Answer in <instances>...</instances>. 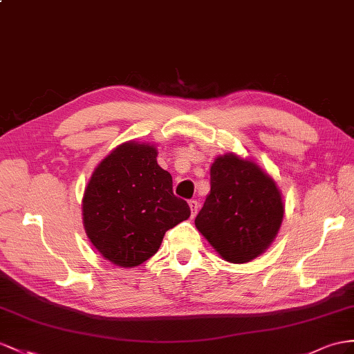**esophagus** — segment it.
<instances>
[{
    "label": "esophagus",
    "instance_id": "obj_1",
    "mask_svg": "<svg viewBox=\"0 0 354 354\" xmlns=\"http://www.w3.org/2000/svg\"><path fill=\"white\" fill-rule=\"evenodd\" d=\"M188 205H189V209H192V218H194L197 211H198V202L193 198V201L188 202Z\"/></svg>",
    "mask_w": 354,
    "mask_h": 354
}]
</instances>
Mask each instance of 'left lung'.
<instances>
[{
    "mask_svg": "<svg viewBox=\"0 0 354 354\" xmlns=\"http://www.w3.org/2000/svg\"><path fill=\"white\" fill-rule=\"evenodd\" d=\"M283 215L275 180L254 162L230 153L212 165L211 193L194 223L224 260L245 263L274 241Z\"/></svg>",
    "mask_w": 354,
    "mask_h": 354,
    "instance_id": "8db88e82",
    "label": "left lung"
}]
</instances>
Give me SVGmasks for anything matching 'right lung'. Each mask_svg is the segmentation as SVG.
<instances>
[{
  "instance_id": "1",
  "label": "right lung",
  "mask_w": 354,
  "mask_h": 354,
  "mask_svg": "<svg viewBox=\"0 0 354 354\" xmlns=\"http://www.w3.org/2000/svg\"><path fill=\"white\" fill-rule=\"evenodd\" d=\"M157 149L129 142L100 162L84 194V225L100 254L121 268L139 266L158 251L165 233L189 216L174 194Z\"/></svg>"
}]
</instances>
